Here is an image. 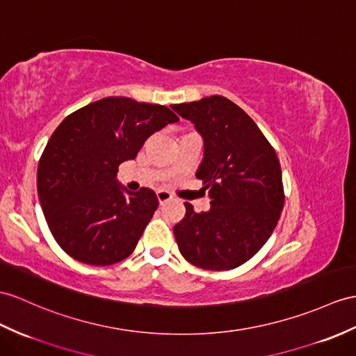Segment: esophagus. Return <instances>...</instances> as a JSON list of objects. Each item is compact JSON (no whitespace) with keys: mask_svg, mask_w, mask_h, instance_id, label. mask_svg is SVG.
I'll list each match as a JSON object with an SVG mask.
<instances>
[{"mask_svg":"<svg viewBox=\"0 0 356 356\" xmlns=\"http://www.w3.org/2000/svg\"><path fill=\"white\" fill-rule=\"evenodd\" d=\"M172 197H173V196L168 192V190H159V192H157V199H159L160 204H164V202L170 201Z\"/></svg>","mask_w":356,"mask_h":356,"instance_id":"esophagus-1","label":"esophagus"}]
</instances>
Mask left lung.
<instances>
[{"mask_svg": "<svg viewBox=\"0 0 356 356\" xmlns=\"http://www.w3.org/2000/svg\"><path fill=\"white\" fill-rule=\"evenodd\" d=\"M204 140L196 178L211 208L188 202L173 227L179 252L207 270H229L252 258L272 236L284 207L281 164L273 146L245 110L220 95L172 106Z\"/></svg>", "mask_w": 356, "mask_h": 356, "instance_id": "8db88e82", "label": "left lung"}]
</instances>
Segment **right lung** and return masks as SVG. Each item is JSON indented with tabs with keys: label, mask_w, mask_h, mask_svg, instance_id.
<instances>
[{
	"label": "right lung",
	"mask_w": 356,
	"mask_h": 356,
	"mask_svg": "<svg viewBox=\"0 0 356 356\" xmlns=\"http://www.w3.org/2000/svg\"><path fill=\"white\" fill-rule=\"evenodd\" d=\"M177 120L160 104L108 97L56 128L39 160L38 193L48 228L67 255L110 266L133 254L159 199L151 188L133 193L119 186L118 168Z\"/></svg>",
	"instance_id": "1"
}]
</instances>
